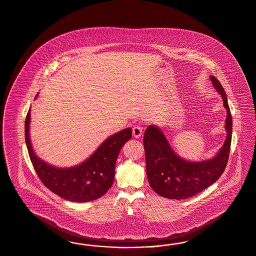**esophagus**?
I'll return each instance as SVG.
<instances>
[{
	"label": "esophagus",
	"instance_id": "obj_1",
	"mask_svg": "<svg viewBox=\"0 0 256 256\" xmlns=\"http://www.w3.org/2000/svg\"><path fill=\"white\" fill-rule=\"evenodd\" d=\"M142 133V128L139 126H135L132 128V136L134 138H140Z\"/></svg>",
	"mask_w": 256,
	"mask_h": 256
}]
</instances>
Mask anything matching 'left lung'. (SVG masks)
Returning a JSON list of instances; mask_svg holds the SVG:
<instances>
[{
  "mask_svg": "<svg viewBox=\"0 0 256 256\" xmlns=\"http://www.w3.org/2000/svg\"><path fill=\"white\" fill-rule=\"evenodd\" d=\"M214 88L220 94L227 110L225 119L226 139L211 159L190 160L178 156L170 146L166 134L156 124H150L144 132L146 176L151 188L164 198L186 200L200 193L214 184L224 172L232 142V120L224 88L216 78L210 76Z\"/></svg>",
  "mask_w": 256,
  "mask_h": 256,
  "instance_id": "obj_1",
  "label": "left lung"
}]
</instances>
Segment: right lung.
<instances>
[{
    "instance_id": "right-lung-1",
    "label": "right lung",
    "mask_w": 256,
    "mask_h": 256,
    "mask_svg": "<svg viewBox=\"0 0 256 256\" xmlns=\"http://www.w3.org/2000/svg\"><path fill=\"white\" fill-rule=\"evenodd\" d=\"M38 94L36 96V98ZM30 110L24 124L26 142L33 166L48 189L74 202H88L106 194L114 180L115 164L124 144L132 138L130 128L108 137L84 162L70 168H58L42 160L30 140Z\"/></svg>"
}]
</instances>
